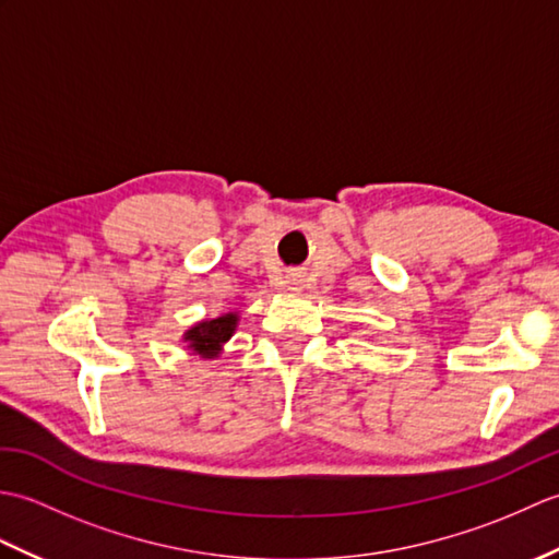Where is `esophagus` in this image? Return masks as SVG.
Segmentation results:
<instances>
[{
  "instance_id": "obj_1",
  "label": "esophagus",
  "mask_w": 559,
  "mask_h": 559,
  "mask_svg": "<svg viewBox=\"0 0 559 559\" xmlns=\"http://www.w3.org/2000/svg\"><path fill=\"white\" fill-rule=\"evenodd\" d=\"M300 283H302V276H300V273H290V276H288V286H293V290H295V288L300 286Z\"/></svg>"
}]
</instances>
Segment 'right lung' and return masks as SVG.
Masks as SVG:
<instances>
[{
    "mask_svg": "<svg viewBox=\"0 0 559 559\" xmlns=\"http://www.w3.org/2000/svg\"><path fill=\"white\" fill-rule=\"evenodd\" d=\"M235 324H237V314H225L189 329L185 338L189 341V348L194 353L204 355V358H213V355L221 350L223 343L233 336Z\"/></svg>",
    "mask_w": 559,
    "mask_h": 559,
    "instance_id": "obj_1",
    "label": "right lung"
}]
</instances>
